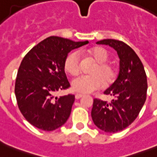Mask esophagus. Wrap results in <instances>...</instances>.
<instances>
[{
	"mask_svg": "<svg viewBox=\"0 0 157 157\" xmlns=\"http://www.w3.org/2000/svg\"><path fill=\"white\" fill-rule=\"evenodd\" d=\"M83 94H76V95H75V98H76V99H79V98H81L83 97Z\"/></svg>",
	"mask_w": 157,
	"mask_h": 157,
	"instance_id": "obj_1",
	"label": "esophagus"
}]
</instances>
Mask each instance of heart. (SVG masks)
<instances>
[{"label": "heart", "instance_id": "b5f03b06", "mask_svg": "<svg viewBox=\"0 0 157 157\" xmlns=\"http://www.w3.org/2000/svg\"><path fill=\"white\" fill-rule=\"evenodd\" d=\"M81 54L87 55L96 62L91 67L90 75L81 76L72 81L74 90L84 94L93 93L104 84L105 86L112 85L117 79V69L112 63L107 62L108 53L102 47L90 48L86 50L69 53L64 60V70L71 76H77L81 68Z\"/></svg>", "mask_w": 157, "mask_h": 157}]
</instances>
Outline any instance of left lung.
<instances>
[{
    "mask_svg": "<svg viewBox=\"0 0 157 157\" xmlns=\"http://www.w3.org/2000/svg\"><path fill=\"white\" fill-rule=\"evenodd\" d=\"M117 50L120 58L118 77L104 91L112 95L111 103L94 99L91 117L98 129L107 133L121 131L134 121L147 98V75L141 60L134 50L121 40L105 39L97 42Z\"/></svg>",
    "mask_w": 157,
    "mask_h": 157,
    "instance_id": "8db88e82",
    "label": "left lung"
}]
</instances>
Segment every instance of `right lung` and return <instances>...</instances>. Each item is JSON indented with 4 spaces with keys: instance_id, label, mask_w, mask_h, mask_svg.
Listing matches in <instances>:
<instances>
[{
    "instance_id": "obj_1",
    "label": "right lung",
    "mask_w": 157,
    "mask_h": 157,
    "mask_svg": "<svg viewBox=\"0 0 157 157\" xmlns=\"http://www.w3.org/2000/svg\"><path fill=\"white\" fill-rule=\"evenodd\" d=\"M88 43L50 36L24 56L18 67L14 93L21 113L32 125L52 131L66 123L75 95L57 98L54 94L70 87L63 67L67 54Z\"/></svg>"
}]
</instances>
